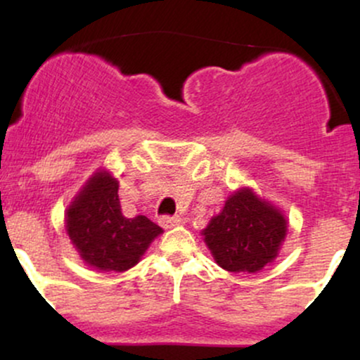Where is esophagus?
Here are the masks:
<instances>
[{"instance_id":"obj_1","label":"esophagus","mask_w":360,"mask_h":360,"mask_svg":"<svg viewBox=\"0 0 360 360\" xmlns=\"http://www.w3.org/2000/svg\"><path fill=\"white\" fill-rule=\"evenodd\" d=\"M179 223H181L179 217H162L160 218V225H162L164 229H172V226L179 225Z\"/></svg>"}]
</instances>
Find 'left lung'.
<instances>
[{
  "instance_id": "obj_1",
  "label": "left lung",
  "mask_w": 360,
  "mask_h": 360,
  "mask_svg": "<svg viewBox=\"0 0 360 360\" xmlns=\"http://www.w3.org/2000/svg\"><path fill=\"white\" fill-rule=\"evenodd\" d=\"M288 221L252 189L233 193L201 232L217 264L230 272H257L278 257Z\"/></svg>"
}]
</instances>
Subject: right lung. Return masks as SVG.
<instances>
[{
    "mask_svg": "<svg viewBox=\"0 0 360 360\" xmlns=\"http://www.w3.org/2000/svg\"><path fill=\"white\" fill-rule=\"evenodd\" d=\"M65 230L81 259L100 271L134 267L162 229L143 214L123 217L118 181L108 171L94 172L65 214Z\"/></svg>",
    "mask_w": 360,
    "mask_h": 360,
    "instance_id": "right-lung-1",
    "label": "right lung"
}]
</instances>
